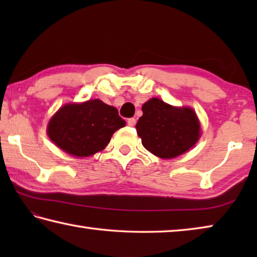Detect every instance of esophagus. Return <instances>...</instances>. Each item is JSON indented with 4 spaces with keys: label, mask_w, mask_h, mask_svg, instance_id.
Masks as SVG:
<instances>
[{
    "label": "esophagus",
    "mask_w": 257,
    "mask_h": 257,
    "mask_svg": "<svg viewBox=\"0 0 257 257\" xmlns=\"http://www.w3.org/2000/svg\"><path fill=\"white\" fill-rule=\"evenodd\" d=\"M127 123H128V125H130V127H134V125L136 124V119H135V118H130V119H128Z\"/></svg>",
    "instance_id": "esophagus-1"
}]
</instances>
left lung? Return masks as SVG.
Segmentation results:
<instances>
[{
  "instance_id": "obj_1",
  "label": "left lung",
  "mask_w": 257,
  "mask_h": 257,
  "mask_svg": "<svg viewBox=\"0 0 257 257\" xmlns=\"http://www.w3.org/2000/svg\"><path fill=\"white\" fill-rule=\"evenodd\" d=\"M136 124L142 144L161 159H175L193 149L202 136L199 119L189 106H173L153 97L142 106Z\"/></svg>"
}]
</instances>
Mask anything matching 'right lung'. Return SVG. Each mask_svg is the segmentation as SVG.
<instances>
[{
  "label": "right lung",
  "instance_id": "obj_1",
  "mask_svg": "<svg viewBox=\"0 0 257 257\" xmlns=\"http://www.w3.org/2000/svg\"><path fill=\"white\" fill-rule=\"evenodd\" d=\"M124 125L114 106L88 99L61 106L50 119L46 133L64 153L88 158L105 149L112 135Z\"/></svg>",
  "mask_w": 257,
  "mask_h": 257
}]
</instances>
